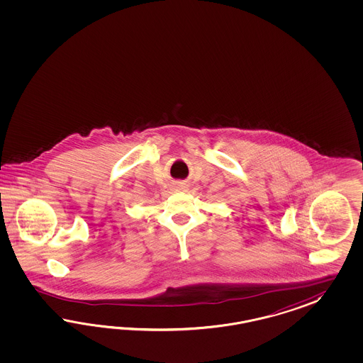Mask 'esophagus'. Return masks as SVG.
<instances>
[{"mask_svg": "<svg viewBox=\"0 0 363 363\" xmlns=\"http://www.w3.org/2000/svg\"><path fill=\"white\" fill-rule=\"evenodd\" d=\"M178 189H185V184H181V185H178Z\"/></svg>", "mask_w": 363, "mask_h": 363, "instance_id": "1", "label": "esophagus"}]
</instances>
